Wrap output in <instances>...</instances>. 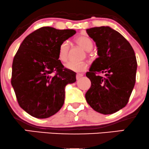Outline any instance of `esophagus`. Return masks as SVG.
<instances>
[{
	"instance_id": "esophagus-1",
	"label": "esophagus",
	"mask_w": 149,
	"mask_h": 149,
	"mask_svg": "<svg viewBox=\"0 0 149 149\" xmlns=\"http://www.w3.org/2000/svg\"><path fill=\"white\" fill-rule=\"evenodd\" d=\"M83 75L82 74V73H77V74H76V79L77 80L80 79V78H81V77H83Z\"/></svg>"
}]
</instances>
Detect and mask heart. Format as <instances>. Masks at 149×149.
Segmentation results:
<instances>
[{
  "mask_svg": "<svg viewBox=\"0 0 149 149\" xmlns=\"http://www.w3.org/2000/svg\"><path fill=\"white\" fill-rule=\"evenodd\" d=\"M75 42L78 45L81 47L85 50L90 51L93 47V42L90 38L85 36H79L75 39ZM70 45L68 40H64L61 42L58 48V58L61 62H66L69 59ZM66 69L75 72H83L88 69V64L86 61L82 62H73L69 61L65 65Z\"/></svg>",
  "mask_w": 149,
  "mask_h": 149,
  "instance_id": "b5f03b06",
  "label": "heart"
}]
</instances>
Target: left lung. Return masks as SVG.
<instances>
[{"mask_svg":"<svg viewBox=\"0 0 149 149\" xmlns=\"http://www.w3.org/2000/svg\"><path fill=\"white\" fill-rule=\"evenodd\" d=\"M87 33L96 42L99 57L86 73L91 86L85 99L97 112L114 113L127 105L134 88L137 68L134 49L120 33L109 26L94 27Z\"/></svg>","mask_w":149,"mask_h":149,"instance_id":"8db88e82","label":"left lung"}]
</instances>
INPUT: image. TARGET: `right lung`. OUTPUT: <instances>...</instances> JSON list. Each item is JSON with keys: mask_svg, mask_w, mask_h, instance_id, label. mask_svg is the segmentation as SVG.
<instances>
[{"mask_svg": "<svg viewBox=\"0 0 149 149\" xmlns=\"http://www.w3.org/2000/svg\"><path fill=\"white\" fill-rule=\"evenodd\" d=\"M76 33L41 27L25 38L15 55L11 84L19 107L33 117L47 118L59 111L65 87L76 82V73L58 58L61 42Z\"/></svg>", "mask_w": 149, "mask_h": 149, "instance_id": "right-lung-1", "label": "right lung"}]
</instances>
